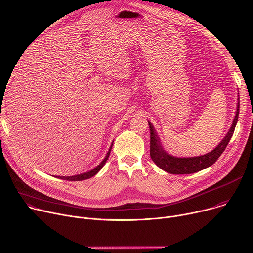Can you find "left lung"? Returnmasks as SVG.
I'll return each mask as SVG.
<instances>
[{"mask_svg": "<svg viewBox=\"0 0 253 253\" xmlns=\"http://www.w3.org/2000/svg\"><path fill=\"white\" fill-rule=\"evenodd\" d=\"M239 114V103L237 105L236 115L233 120V123L229 128V131L221 140V142L212 150L211 153L195 157V158H174L169 156L167 151L162 147V143L160 138L155 130V127L150 122H148L149 128H150V158L154 161V163L164 169L165 171L172 174H189L193 172H197L199 170H203L211 165H213L221 154L224 151L225 147L227 146L233 132L235 129V126L238 120Z\"/></svg>", "mask_w": 253, "mask_h": 253, "instance_id": "1", "label": "left lung"}]
</instances>
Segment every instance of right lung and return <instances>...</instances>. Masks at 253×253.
Instances as JSON below:
<instances>
[{
    "mask_svg": "<svg viewBox=\"0 0 253 253\" xmlns=\"http://www.w3.org/2000/svg\"><path fill=\"white\" fill-rule=\"evenodd\" d=\"M112 146H113V144L111 145V147H110V149H109V151H108V154H107L105 160H104L102 163H100L96 168H94L93 169H91L90 171H87V172H84V173H82V174H78V175H73V176H57V177H58V178H61V179H64V180H69V181H80V180H84V179H87V178L92 177L93 175H95V174L99 171L100 169H102V168L105 166L107 160H108L109 157H110L111 150H112Z\"/></svg>",
    "mask_w": 253,
    "mask_h": 253,
    "instance_id": "1",
    "label": "right lung"
}]
</instances>
